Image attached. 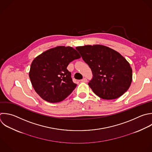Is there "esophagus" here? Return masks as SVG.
I'll list each match as a JSON object with an SVG mask.
<instances>
[{"mask_svg":"<svg viewBox=\"0 0 152 152\" xmlns=\"http://www.w3.org/2000/svg\"><path fill=\"white\" fill-rule=\"evenodd\" d=\"M82 82H84V83H86L87 81V80L86 78H83L81 80Z\"/></svg>","mask_w":152,"mask_h":152,"instance_id":"obj_1","label":"esophagus"}]
</instances>
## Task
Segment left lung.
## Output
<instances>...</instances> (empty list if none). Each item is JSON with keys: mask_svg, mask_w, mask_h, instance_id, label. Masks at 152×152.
I'll use <instances>...</instances> for the list:
<instances>
[{"mask_svg": "<svg viewBox=\"0 0 152 152\" xmlns=\"http://www.w3.org/2000/svg\"><path fill=\"white\" fill-rule=\"evenodd\" d=\"M76 49L92 71L93 78L88 84L96 95L112 100L128 90L132 80V68L119 52L100 45L78 46Z\"/></svg>", "mask_w": 152, "mask_h": 152, "instance_id": "1", "label": "left lung"}]
</instances>
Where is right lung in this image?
I'll return each instance as SVG.
<instances>
[{"instance_id": "1", "label": "right lung", "mask_w": 152, "mask_h": 152, "mask_svg": "<svg viewBox=\"0 0 152 152\" xmlns=\"http://www.w3.org/2000/svg\"><path fill=\"white\" fill-rule=\"evenodd\" d=\"M80 58L75 49L64 46L50 49L35 58L29 77L36 92L50 103L64 100L77 86L66 68L71 62Z\"/></svg>"}]
</instances>
